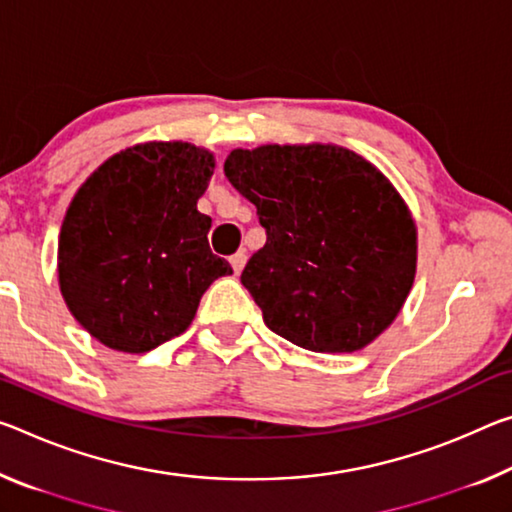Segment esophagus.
<instances>
[{"instance_id": "1", "label": "esophagus", "mask_w": 512, "mask_h": 512, "mask_svg": "<svg viewBox=\"0 0 512 512\" xmlns=\"http://www.w3.org/2000/svg\"><path fill=\"white\" fill-rule=\"evenodd\" d=\"M230 264H232V269H234V273H241V269L243 266H246V253H234L232 257H230Z\"/></svg>"}]
</instances>
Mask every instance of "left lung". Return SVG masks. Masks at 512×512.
<instances>
[{
	"label": "left lung",
	"instance_id": "8db88e82",
	"mask_svg": "<svg viewBox=\"0 0 512 512\" xmlns=\"http://www.w3.org/2000/svg\"><path fill=\"white\" fill-rule=\"evenodd\" d=\"M225 175L266 230L241 273L266 326L314 353L362 351L392 326L415 282L417 223L371 161L269 143L232 150Z\"/></svg>",
	"mask_w": 512,
	"mask_h": 512
}]
</instances>
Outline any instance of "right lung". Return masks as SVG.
<instances>
[{
    "label": "right lung",
    "mask_w": 512,
    "mask_h": 512,
    "mask_svg": "<svg viewBox=\"0 0 512 512\" xmlns=\"http://www.w3.org/2000/svg\"><path fill=\"white\" fill-rule=\"evenodd\" d=\"M214 152L148 141L113 154L79 186L59 234V289L97 342L148 353L191 326L207 287L232 266L198 212Z\"/></svg>",
    "instance_id": "add662e5"
}]
</instances>
